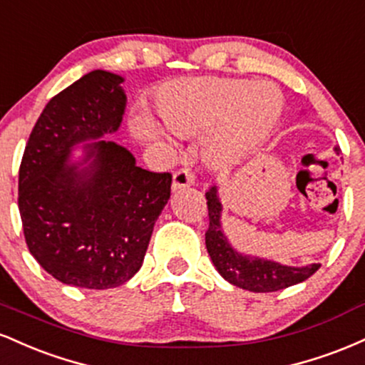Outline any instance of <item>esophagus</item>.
Listing matches in <instances>:
<instances>
[{
  "label": "esophagus",
  "instance_id": "34e87169",
  "mask_svg": "<svg viewBox=\"0 0 365 365\" xmlns=\"http://www.w3.org/2000/svg\"><path fill=\"white\" fill-rule=\"evenodd\" d=\"M195 182V173L190 168H180L173 175V190H178L182 187H188Z\"/></svg>",
  "mask_w": 365,
  "mask_h": 365
}]
</instances>
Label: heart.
Returning <instances> with one entry per match:
<instances>
[{"label":"heart","mask_w":365,"mask_h":365,"mask_svg":"<svg viewBox=\"0 0 365 365\" xmlns=\"http://www.w3.org/2000/svg\"><path fill=\"white\" fill-rule=\"evenodd\" d=\"M282 101L269 82L202 78L166 87L159 96L158 113L175 135L211 132L206 142L209 158L232 161L274 123ZM133 133L144 140L161 137L145 116L133 120Z\"/></svg>","instance_id":"b5f03b06"}]
</instances>
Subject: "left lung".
<instances>
[{
	"label": "left lung",
	"mask_w": 365,
	"mask_h": 365,
	"mask_svg": "<svg viewBox=\"0 0 365 365\" xmlns=\"http://www.w3.org/2000/svg\"><path fill=\"white\" fill-rule=\"evenodd\" d=\"M338 150V149H336ZM209 228L206 232V247L211 261L226 282L244 290L255 293L278 292L292 284L302 283L316 273L321 264L304 267L283 266V264L266 261V259L242 255L232 249L221 230V202L217 199V188L211 187L206 192Z\"/></svg>",
	"instance_id": "obj_1"
}]
</instances>
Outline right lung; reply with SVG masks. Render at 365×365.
Wrapping results in <instances>:
<instances>
[{
	"label": "right lung",
	"instance_id": "right-lung-1",
	"mask_svg": "<svg viewBox=\"0 0 365 365\" xmlns=\"http://www.w3.org/2000/svg\"><path fill=\"white\" fill-rule=\"evenodd\" d=\"M120 75L94 70L46 104L19 170V211L34 259L53 278L89 290L128 282L140 269L154 223L168 202L171 173H154L115 142L75 144L116 132L123 118ZM82 165V163H81Z\"/></svg>",
	"mask_w": 365,
	"mask_h": 365
}]
</instances>
